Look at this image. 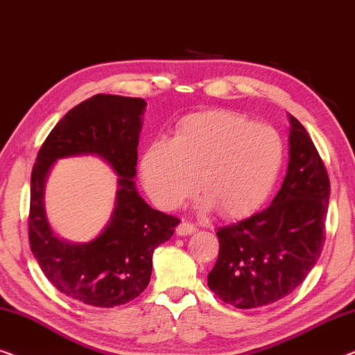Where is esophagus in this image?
I'll list each match as a JSON object with an SVG mask.
<instances>
[{
    "mask_svg": "<svg viewBox=\"0 0 355 355\" xmlns=\"http://www.w3.org/2000/svg\"><path fill=\"white\" fill-rule=\"evenodd\" d=\"M194 232H196V227H194L191 222L187 220H182L177 227V234H180V236H187V234H191Z\"/></svg>",
    "mask_w": 355,
    "mask_h": 355,
    "instance_id": "obj_1",
    "label": "esophagus"
}]
</instances>
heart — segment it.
Returning a JSON list of instances; mask_svg holds the SVG:
<instances>
[{
    "label": "heart",
    "instance_id": "b5f03b06",
    "mask_svg": "<svg viewBox=\"0 0 355 355\" xmlns=\"http://www.w3.org/2000/svg\"><path fill=\"white\" fill-rule=\"evenodd\" d=\"M283 143L275 128L232 112H201L180 122L172 141H156L141 157L153 201L173 209L196 189L225 217L256 209L275 183Z\"/></svg>",
    "mask_w": 355,
    "mask_h": 355
}]
</instances>
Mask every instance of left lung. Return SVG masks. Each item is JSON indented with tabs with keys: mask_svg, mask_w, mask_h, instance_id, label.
Instances as JSON below:
<instances>
[{
	"mask_svg": "<svg viewBox=\"0 0 355 355\" xmlns=\"http://www.w3.org/2000/svg\"><path fill=\"white\" fill-rule=\"evenodd\" d=\"M289 164L270 206L217 232L211 291L238 309L268 306L309 275L325 244L329 178L307 130L289 116Z\"/></svg>",
	"mask_w": 355,
	"mask_h": 355,
	"instance_id": "left-lung-1",
	"label": "left lung"
}]
</instances>
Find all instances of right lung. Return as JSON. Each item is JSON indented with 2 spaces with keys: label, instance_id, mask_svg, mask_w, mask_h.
Here are the masks:
<instances>
[{
  "label": "right lung",
  "instance_id": "1",
  "mask_svg": "<svg viewBox=\"0 0 355 355\" xmlns=\"http://www.w3.org/2000/svg\"><path fill=\"white\" fill-rule=\"evenodd\" d=\"M141 98L94 94L71 109L40 148L30 180L28 241L54 288L93 307L122 306L146 289L153 252L172 238L177 217L156 211L135 188ZM96 153L118 173L116 209L103 234L88 243L58 239L44 214V182L58 158Z\"/></svg>",
  "mask_w": 355,
  "mask_h": 355
}]
</instances>
